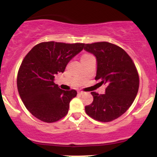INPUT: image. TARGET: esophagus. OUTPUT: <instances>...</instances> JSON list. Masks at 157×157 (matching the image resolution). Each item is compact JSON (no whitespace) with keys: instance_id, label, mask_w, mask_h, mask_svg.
I'll return each mask as SVG.
<instances>
[{"instance_id":"1","label":"esophagus","mask_w":157,"mask_h":157,"mask_svg":"<svg viewBox=\"0 0 157 157\" xmlns=\"http://www.w3.org/2000/svg\"><path fill=\"white\" fill-rule=\"evenodd\" d=\"M77 93H78V94H80V95H82V94H85V92H84V91H80V90H79V91H77Z\"/></svg>"}]
</instances>
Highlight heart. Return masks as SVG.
Listing matches in <instances>:
<instances>
[{
	"label": "heart",
	"instance_id": "heart-1",
	"mask_svg": "<svg viewBox=\"0 0 157 157\" xmlns=\"http://www.w3.org/2000/svg\"><path fill=\"white\" fill-rule=\"evenodd\" d=\"M85 56H87V55H85ZM83 57H84V56H83Z\"/></svg>",
	"mask_w": 157,
	"mask_h": 157
}]
</instances>
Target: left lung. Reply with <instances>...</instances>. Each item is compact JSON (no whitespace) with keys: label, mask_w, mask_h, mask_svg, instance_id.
<instances>
[{"label":"left lung","mask_w":157,"mask_h":157,"mask_svg":"<svg viewBox=\"0 0 157 157\" xmlns=\"http://www.w3.org/2000/svg\"><path fill=\"white\" fill-rule=\"evenodd\" d=\"M84 49L96 57L95 80L107 86L104 94L91 92L94 100L85 110L97 121L111 122L122 116L135 100L140 84L137 70L130 56L117 45L94 43L85 45Z\"/></svg>","instance_id":"1"}]
</instances>
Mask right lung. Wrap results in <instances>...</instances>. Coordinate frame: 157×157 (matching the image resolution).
<instances>
[{
  "instance_id": "right-lung-1",
  "label": "right lung",
  "mask_w": 157,
  "mask_h": 157,
  "mask_svg": "<svg viewBox=\"0 0 157 157\" xmlns=\"http://www.w3.org/2000/svg\"><path fill=\"white\" fill-rule=\"evenodd\" d=\"M84 44L54 41L36 45L26 55L17 73V86L21 100L33 116L45 122L58 121L67 114L75 90L64 91L54 82L55 75L63 73Z\"/></svg>"
}]
</instances>
